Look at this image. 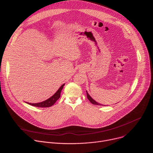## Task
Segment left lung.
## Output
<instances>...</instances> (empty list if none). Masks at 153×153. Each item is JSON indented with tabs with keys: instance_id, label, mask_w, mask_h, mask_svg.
Instances as JSON below:
<instances>
[{
	"instance_id": "8db88e82",
	"label": "left lung",
	"mask_w": 153,
	"mask_h": 153,
	"mask_svg": "<svg viewBox=\"0 0 153 153\" xmlns=\"http://www.w3.org/2000/svg\"><path fill=\"white\" fill-rule=\"evenodd\" d=\"M86 96H87V98L88 99V100L90 101V102H91V103H92L93 105H102V106H103V105L100 104L99 103H97V102H96L94 100H93V99L90 97V96L88 94V92H87V91H86ZM104 106H105V105H104Z\"/></svg>"
}]
</instances>
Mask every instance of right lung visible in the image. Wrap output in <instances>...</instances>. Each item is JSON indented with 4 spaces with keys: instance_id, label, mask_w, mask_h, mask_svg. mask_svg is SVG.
Returning a JSON list of instances; mask_svg holds the SVG:
<instances>
[{
    "instance_id": "right-lung-1",
    "label": "right lung",
    "mask_w": 153,
    "mask_h": 153,
    "mask_svg": "<svg viewBox=\"0 0 153 153\" xmlns=\"http://www.w3.org/2000/svg\"><path fill=\"white\" fill-rule=\"evenodd\" d=\"M64 85L65 84H63L60 87L59 89L57 91V92L48 99L43 101V102H40V103H27L30 104V105H33V106H37V107H41V108H47V107L51 106L59 99V97L60 96L61 91L63 89V87Z\"/></svg>"
}]
</instances>
